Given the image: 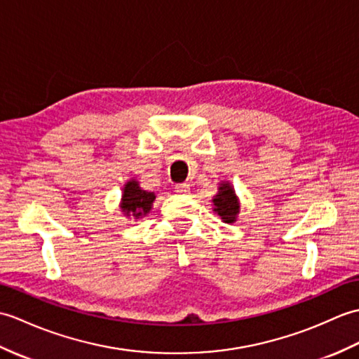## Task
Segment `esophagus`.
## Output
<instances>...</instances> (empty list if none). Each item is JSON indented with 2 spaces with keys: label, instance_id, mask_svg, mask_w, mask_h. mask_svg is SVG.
I'll return each instance as SVG.
<instances>
[{
  "label": "esophagus",
  "instance_id": "esophagus-1",
  "mask_svg": "<svg viewBox=\"0 0 359 359\" xmlns=\"http://www.w3.org/2000/svg\"><path fill=\"white\" fill-rule=\"evenodd\" d=\"M177 192L178 194H189L190 192V186L187 184V182H181V184H177Z\"/></svg>",
  "mask_w": 359,
  "mask_h": 359
}]
</instances>
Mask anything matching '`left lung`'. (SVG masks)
Wrapping results in <instances>:
<instances>
[{"instance_id":"8db88e82","label":"left lung","mask_w":359,"mask_h":359,"mask_svg":"<svg viewBox=\"0 0 359 359\" xmlns=\"http://www.w3.org/2000/svg\"><path fill=\"white\" fill-rule=\"evenodd\" d=\"M212 201L215 205L213 212L218 213L222 221L227 222V224H232L236 221L238 213H240V201H238V196L233 187L230 186V182H219L218 194L215 195Z\"/></svg>"}]
</instances>
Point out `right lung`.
Segmentation results:
<instances>
[{
  "label": "right lung",
  "mask_w": 359,
  "mask_h": 359,
  "mask_svg": "<svg viewBox=\"0 0 359 359\" xmlns=\"http://www.w3.org/2000/svg\"><path fill=\"white\" fill-rule=\"evenodd\" d=\"M155 201V194L142 190L138 184V181L130 180L127 181L123 189V198H121V212L129 218L140 219L152 209V204Z\"/></svg>",
  "instance_id": "add662e5"
}]
</instances>
